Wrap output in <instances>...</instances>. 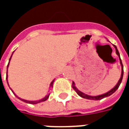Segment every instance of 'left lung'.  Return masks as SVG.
<instances>
[{
  "instance_id": "8db88e82",
  "label": "left lung",
  "mask_w": 129,
  "mask_h": 129,
  "mask_svg": "<svg viewBox=\"0 0 129 129\" xmlns=\"http://www.w3.org/2000/svg\"><path fill=\"white\" fill-rule=\"evenodd\" d=\"M114 48H115V52H116V54H117V56H119V63H120V65H121V67H122V73H121V77H120V78H119V81L117 83V84L111 90H109L108 92H106V93H104L102 95H97V96H92V95H87V94H85L84 92H82L80 90H79L77 88V87L75 86V82L73 81V89L75 90L76 91V92L78 94V95H79L80 97H82V98H84V99H87V100H100L103 99V98H104V97H107L108 96H110L113 93L116 91L118 89V88H119V85L121 84V82L122 81V78H123V75H124V67H123V65H122V60L120 59V55H119V51L117 50V48L115 45H113Z\"/></svg>"
}]
</instances>
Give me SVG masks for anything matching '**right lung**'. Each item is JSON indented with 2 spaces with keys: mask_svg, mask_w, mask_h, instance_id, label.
Masks as SVG:
<instances>
[{
  "mask_svg": "<svg viewBox=\"0 0 129 129\" xmlns=\"http://www.w3.org/2000/svg\"><path fill=\"white\" fill-rule=\"evenodd\" d=\"M14 52V51L13 52V53ZM12 53V54H13ZM12 56H11V57L10 58V60H9V63H8V65H7V75H6V79H7V84H8V86H9V83H8V80H7V78H8V75H7V69H8V67H9V65H10V60H11V59H12ZM54 81V79H53L52 80V81L51 82L50 84V90H51V88L53 87V83ZM10 89H11V90L12 91V92L15 95V96L17 98H18L19 100H21V101H23V102H24L25 103H27V104H38V103H40V102H45V101H46V100H48V98H49V96H50V93H48V95H46L45 96V97H43V98H42V99H41V100H37V101H29V100H23V99H22V98H21V97H18L17 95H16L15 93H14V92L12 90V88H10Z\"/></svg>",
  "mask_w": 129,
  "mask_h": 129,
  "instance_id": "1",
  "label": "right lung"
}]
</instances>
